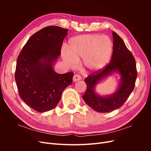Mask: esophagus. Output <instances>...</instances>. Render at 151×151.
Returning a JSON list of instances; mask_svg holds the SVG:
<instances>
[{"instance_id":"esophagus-1","label":"esophagus","mask_w":151,"mask_h":151,"mask_svg":"<svg viewBox=\"0 0 151 151\" xmlns=\"http://www.w3.org/2000/svg\"><path fill=\"white\" fill-rule=\"evenodd\" d=\"M81 79V77L79 75H77V74H75L73 77V81L74 82H77L78 81H80Z\"/></svg>"}]
</instances>
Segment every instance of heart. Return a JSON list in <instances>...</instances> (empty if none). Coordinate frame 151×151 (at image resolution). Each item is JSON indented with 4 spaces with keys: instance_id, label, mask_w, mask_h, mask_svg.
Returning a JSON list of instances; mask_svg holds the SVG:
<instances>
[{
    "instance_id": "heart-1",
    "label": "heart",
    "mask_w": 151,
    "mask_h": 151,
    "mask_svg": "<svg viewBox=\"0 0 151 151\" xmlns=\"http://www.w3.org/2000/svg\"><path fill=\"white\" fill-rule=\"evenodd\" d=\"M112 50V41L108 36L88 34L70 39L67 50H62V55L68 67H76L78 60L83 58L85 70L97 72L108 64Z\"/></svg>"
}]
</instances>
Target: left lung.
<instances>
[{
  "label": "left lung",
  "instance_id": "obj_1",
  "mask_svg": "<svg viewBox=\"0 0 151 151\" xmlns=\"http://www.w3.org/2000/svg\"><path fill=\"white\" fill-rule=\"evenodd\" d=\"M112 35L113 48L111 62L103 70L96 72L84 79L87 89L83 96V99L89 106L100 113L110 112L120 108L133 91L137 76L134 56L115 32L113 31ZM113 73H118L121 76L116 92L106 96L98 94L95 92V86Z\"/></svg>",
  "mask_w": 151,
  "mask_h": 151
}]
</instances>
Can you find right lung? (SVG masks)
Segmentation results:
<instances>
[{"instance_id": "right-lung-1", "label": "right lung", "mask_w": 151, "mask_h": 151, "mask_svg": "<svg viewBox=\"0 0 151 151\" xmlns=\"http://www.w3.org/2000/svg\"><path fill=\"white\" fill-rule=\"evenodd\" d=\"M68 31L55 26L40 30L29 38L17 57L18 92L22 101L38 112L55 108L63 90L72 83V72L59 74L53 69Z\"/></svg>"}]
</instances>
